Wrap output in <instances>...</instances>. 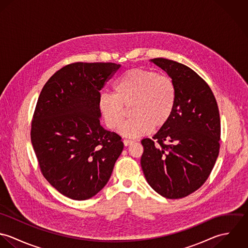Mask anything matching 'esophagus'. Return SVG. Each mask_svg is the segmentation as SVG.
<instances>
[{"instance_id":"esophagus-1","label":"esophagus","mask_w":248,"mask_h":248,"mask_svg":"<svg viewBox=\"0 0 248 248\" xmlns=\"http://www.w3.org/2000/svg\"><path fill=\"white\" fill-rule=\"evenodd\" d=\"M123 143H124V145H125V146H129V145L133 144L134 141H133V140H123Z\"/></svg>"}]
</instances>
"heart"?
I'll list each match as a JSON object with an SVG mask.
<instances>
[{"mask_svg": "<svg viewBox=\"0 0 248 248\" xmlns=\"http://www.w3.org/2000/svg\"><path fill=\"white\" fill-rule=\"evenodd\" d=\"M177 100L173 79L164 73L132 69L120 75L113 85V94L101 93L98 108L107 126L116 129L123 121L127 107L130 119L118 132L126 138H138L162 127L170 119Z\"/></svg>", "mask_w": 248, "mask_h": 248, "instance_id": "b5f03b06", "label": "heart"}]
</instances>
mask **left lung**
I'll use <instances>...</instances> for the list:
<instances>
[{"instance_id": "8db88e82", "label": "left lung", "mask_w": 248, "mask_h": 248, "mask_svg": "<svg viewBox=\"0 0 248 248\" xmlns=\"http://www.w3.org/2000/svg\"><path fill=\"white\" fill-rule=\"evenodd\" d=\"M151 62L173 79L177 100L170 119L153 140H142V170L156 193L181 199L206 181L216 163L220 139L218 108L210 87L197 72L165 58Z\"/></svg>"}]
</instances>
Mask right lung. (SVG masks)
I'll return each instance as SVG.
<instances>
[{
  "label": "right lung",
  "mask_w": 248,
  "mask_h": 248,
  "mask_svg": "<svg viewBox=\"0 0 248 248\" xmlns=\"http://www.w3.org/2000/svg\"><path fill=\"white\" fill-rule=\"evenodd\" d=\"M120 68L114 63H72L56 71L39 95L31 139L40 170L74 201L95 196L122 153L121 138L100 125V91Z\"/></svg>",
  "instance_id": "1"
}]
</instances>
